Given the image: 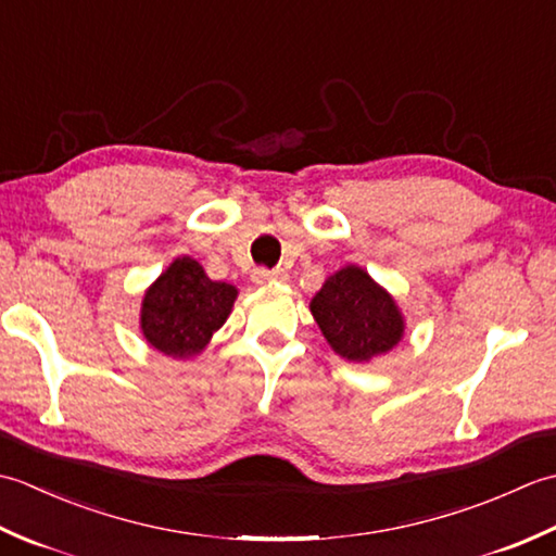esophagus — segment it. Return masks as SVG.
<instances>
[{
	"instance_id": "obj_1",
	"label": "esophagus",
	"mask_w": 556,
	"mask_h": 556,
	"mask_svg": "<svg viewBox=\"0 0 556 556\" xmlns=\"http://www.w3.org/2000/svg\"><path fill=\"white\" fill-rule=\"evenodd\" d=\"M287 271L285 269H265L260 267L253 271V281L257 287H267V285H281V281H287Z\"/></svg>"
}]
</instances>
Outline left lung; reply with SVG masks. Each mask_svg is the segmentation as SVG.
Returning <instances> with one entry per match:
<instances>
[{
	"instance_id": "obj_1",
	"label": "left lung",
	"mask_w": 556,
	"mask_h": 556,
	"mask_svg": "<svg viewBox=\"0 0 556 556\" xmlns=\"http://www.w3.org/2000/svg\"><path fill=\"white\" fill-rule=\"evenodd\" d=\"M311 313L334 353L353 363L392 351L406 327L396 301L356 265L325 279L311 301Z\"/></svg>"
}]
</instances>
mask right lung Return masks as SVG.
I'll return each mask as SVG.
<instances>
[{
    "label": "right lung",
    "instance_id": "add662e5",
    "mask_svg": "<svg viewBox=\"0 0 556 556\" xmlns=\"http://www.w3.org/2000/svg\"><path fill=\"white\" fill-rule=\"evenodd\" d=\"M239 296L227 281H212L193 257H176L140 305V329L152 349L169 358H191L227 323Z\"/></svg>",
    "mask_w": 556,
    "mask_h": 556
}]
</instances>
